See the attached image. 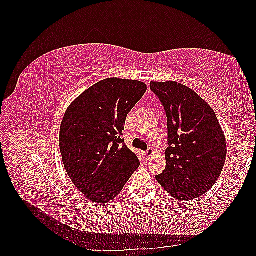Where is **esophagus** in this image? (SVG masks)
Masks as SVG:
<instances>
[{
  "mask_svg": "<svg viewBox=\"0 0 256 256\" xmlns=\"http://www.w3.org/2000/svg\"><path fill=\"white\" fill-rule=\"evenodd\" d=\"M144 154H145V157L146 158H150V157H152V154H154V150L152 148H148V150L145 152Z\"/></svg>",
  "mask_w": 256,
  "mask_h": 256,
  "instance_id": "1",
  "label": "esophagus"
}]
</instances>
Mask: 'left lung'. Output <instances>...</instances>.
<instances>
[{"mask_svg":"<svg viewBox=\"0 0 256 256\" xmlns=\"http://www.w3.org/2000/svg\"><path fill=\"white\" fill-rule=\"evenodd\" d=\"M168 118L166 166L157 182L180 202L212 189L226 160V140L212 108L175 81L150 82Z\"/></svg>","mask_w":256,"mask_h":256,"instance_id":"1","label":"left lung"}]
</instances>
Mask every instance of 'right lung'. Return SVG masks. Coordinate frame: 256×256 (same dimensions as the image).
Here are the masks:
<instances>
[{"label":"right lung","mask_w":256,"mask_h":256,"mask_svg":"<svg viewBox=\"0 0 256 256\" xmlns=\"http://www.w3.org/2000/svg\"><path fill=\"white\" fill-rule=\"evenodd\" d=\"M146 90L140 81L108 78L67 108L60 128L62 159L69 178L90 200L111 202L140 166L120 134L127 114Z\"/></svg>","instance_id":"right-lung-1"}]
</instances>
